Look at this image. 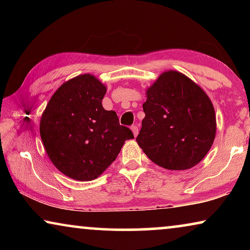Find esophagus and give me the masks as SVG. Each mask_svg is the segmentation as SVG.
Masks as SVG:
<instances>
[{
    "label": "esophagus",
    "mask_w": 250,
    "mask_h": 250,
    "mask_svg": "<svg viewBox=\"0 0 250 250\" xmlns=\"http://www.w3.org/2000/svg\"><path fill=\"white\" fill-rule=\"evenodd\" d=\"M132 132H133V134H134V136H136L139 134V127H138V125H133L132 126Z\"/></svg>",
    "instance_id": "34e87169"
}]
</instances>
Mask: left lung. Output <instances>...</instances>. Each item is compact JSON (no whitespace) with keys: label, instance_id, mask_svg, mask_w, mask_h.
<instances>
[{"label":"left lung","instance_id":"1","mask_svg":"<svg viewBox=\"0 0 250 250\" xmlns=\"http://www.w3.org/2000/svg\"><path fill=\"white\" fill-rule=\"evenodd\" d=\"M143 111L136 141L157 165L189 169L209 151L216 133L213 104L186 75L174 70L160 75L146 91Z\"/></svg>","mask_w":250,"mask_h":250}]
</instances>
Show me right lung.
I'll use <instances>...</instances> for the list:
<instances>
[{
  "instance_id": "1",
  "label": "right lung",
  "mask_w": 250,
  "mask_h": 250,
  "mask_svg": "<svg viewBox=\"0 0 250 250\" xmlns=\"http://www.w3.org/2000/svg\"><path fill=\"white\" fill-rule=\"evenodd\" d=\"M105 86L90 74L66 82L44 110L40 133L53 165L77 181L100 176L116 159L131 129L102 107Z\"/></svg>"
}]
</instances>
